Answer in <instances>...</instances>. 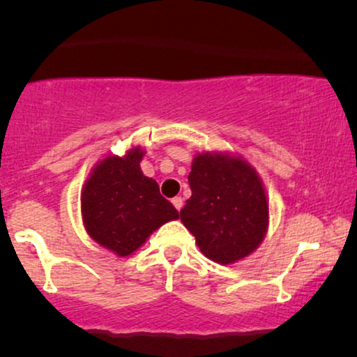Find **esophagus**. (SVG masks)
Returning <instances> with one entry per match:
<instances>
[{"instance_id": "34e87169", "label": "esophagus", "mask_w": 357, "mask_h": 357, "mask_svg": "<svg viewBox=\"0 0 357 357\" xmlns=\"http://www.w3.org/2000/svg\"><path fill=\"white\" fill-rule=\"evenodd\" d=\"M171 203H173V206H174L178 211L183 208V198H181V196H176V198L171 199Z\"/></svg>"}]
</instances>
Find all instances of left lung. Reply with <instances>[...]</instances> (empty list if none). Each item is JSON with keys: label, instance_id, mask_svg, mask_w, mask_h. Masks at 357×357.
I'll list each match as a JSON object with an SVG mask.
<instances>
[{"label": "left lung", "instance_id": "left-lung-1", "mask_svg": "<svg viewBox=\"0 0 357 357\" xmlns=\"http://www.w3.org/2000/svg\"><path fill=\"white\" fill-rule=\"evenodd\" d=\"M191 198L179 213L204 257L228 265L248 257L268 227V202L257 171L245 159L203 153L188 176Z\"/></svg>", "mask_w": 357, "mask_h": 357}]
</instances>
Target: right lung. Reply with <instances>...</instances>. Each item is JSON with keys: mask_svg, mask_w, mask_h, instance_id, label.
Listing matches in <instances>:
<instances>
[{"mask_svg": "<svg viewBox=\"0 0 357 357\" xmlns=\"http://www.w3.org/2000/svg\"><path fill=\"white\" fill-rule=\"evenodd\" d=\"M144 151L107 155L93 167L82 190V218L90 238L119 257L141 247L154 230L179 213L162 198L158 183L142 174Z\"/></svg>", "mask_w": 357, "mask_h": 357, "instance_id": "add662e5", "label": "right lung"}]
</instances>
